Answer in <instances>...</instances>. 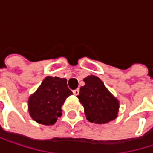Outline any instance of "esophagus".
Here are the masks:
<instances>
[{
	"label": "esophagus",
	"instance_id": "esophagus-1",
	"mask_svg": "<svg viewBox=\"0 0 153 153\" xmlns=\"http://www.w3.org/2000/svg\"><path fill=\"white\" fill-rule=\"evenodd\" d=\"M73 92H74V94L75 96H78V95H79V88H77V89H74V90Z\"/></svg>",
	"mask_w": 153,
	"mask_h": 153
}]
</instances>
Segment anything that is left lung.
<instances>
[{
  "instance_id": "8db88e82",
  "label": "left lung",
  "mask_w": 153,
  "mask_h": 153,
  "mask_svg": "<svg viewBox=\"0 0 153 153\" xmlns=\"http://www.w3.org/2000/svg\"><path fill=\"white\" fill-rule=\"evenodd\" d=\"M83 80L85 85L80 87L77 97L84 107L87 120L97 124H105L115 120L120 107L118 99L98 77L89 75Z\"/></svg>"
}]
</instances>
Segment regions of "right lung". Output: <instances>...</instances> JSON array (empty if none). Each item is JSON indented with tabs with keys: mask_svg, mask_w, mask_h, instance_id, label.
<instances>
[{
	"mask_svg": "<svg viewBox=\"0 0 153 153\" xmlns=\"http://www.w3.org/2000/svg\"><path fill=\"white\" fill-rule=\"evenodd\" d=\"M72 94L66 79L47 76L28 99L30 116L40 124H55L62 115L61 107L64 102Z\"/></svg>",
	"mask_w": 153,
	"mask_h": 153,
	"instance_id": "right-lung-1",
	"label": "right lung"
}]
</instances>
